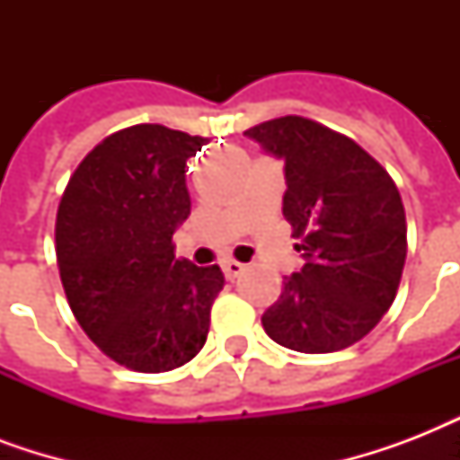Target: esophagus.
Segmentation results:
<instances>
[{"label":"esophagus","instance_id":"34e87169","mask_svg":"<svg viewBox=\"0 0 460 460\" xmlns=\"http://www.w3.org/2000/svg\"><path fill=\"white\" fill-rule=\"evenodd\" d=\"M245 270V265H241V262H236V260H226L222 265V272L226 279H236V277H241Z\"/></svg>","mask_w":460,"mask_h":460}]
</instances>
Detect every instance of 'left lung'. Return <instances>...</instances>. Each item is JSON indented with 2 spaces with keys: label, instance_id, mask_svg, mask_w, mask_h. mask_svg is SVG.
I'll list each match as a JSON object with an SVG mask.
<instances>
[{
  "label": "left lung",
  "instance_id": "1",
  "mask_svg": "<svg viewBox=\"0 0 460 460\" xmlns=\"http://www.w3.org/2000/svg\"><path fill=\"white\" fill-rule=\"evenodd\" d=\"M245 136L284 159L281 209L305 260L267 307L262 327L301 353L349 349L399 291L408 248L399 188L356 140L310 119H272Z\"/></svg>",
  "mask_w": 460,
  "mask_h": 460
}]
</instances>
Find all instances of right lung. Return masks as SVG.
Instances as JSON below:
<instances>
[{"mask_svg":"<svg viewBox=\"0 0 460 460\" xmlns=\"http://www.w3.org/2000/svg\"><path fill=\"white\" fill-rule=\"evenodd\" d=\"M208 140L159 124L111 133L85 155L57 212V265L68 305L104 356L166 372L198 356L224 287L217 265L173 255L190 215L186 162Z\"/></svg>","mask_w":460,"mask_h":460,"instance_id":"right-lung-1","label":"right lung"}]
</instances>
